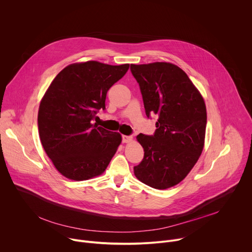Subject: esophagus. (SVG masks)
I'll return each instance as SVG.
<instances>
[{
  "label": "esophagus",
  "mask_w": 252,
  "mask_h": 252,
  "mask_svg": "<svg viewBox=\"0 0 252 252\" xmlns=\"http://www.w3.org/2000/svg\"><path fill=\"white\" fill-rule=\"evenodd\" d=\"M130 141H132V136H130V135H123V142L128 143Z\"/></svg>",
  "instance_id": "34e87169"
}]
</instances>
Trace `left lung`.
I'll return each mask as SVG.
<instances>
[{
    "mask_svg": "<svg viewBox=\"0 0 252 252\" xmlns=\"http://www.w3.org/2000/svg\"><path fill=\"white\" fill-rule=\"evenodd\" d=\"M130 70L139 85L147 116L158 117L154 135L136 136L145 157L133 172L145 185L166 189L186 178L202 153L205 102L188 75L171 63H131Z\"/></svg>",
    "mask_w": 252,
    "mask_h": 252,
    "instance_id": "8db88e82",
    "label": "left lung"
}]
</instances>
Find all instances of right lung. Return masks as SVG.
Here are the masks:
<instances>
[{"mask_svg": "<svg viewBox=\"0 0 252 252\" xmlns=\"http://www.w3.org/2000/svg\"><path fill=\"white\" fill-rule=\"evenodd\" d=\"M128 67L96 61L70 63L46 91L39 107V134L46 154L64 177L81 182L98 176L117 153L121 133L92 122L98 110H105L107 91Z\"/></svg>", "mask_w": 252, "mask_h": 252, "instance_id": "add662e5", "label": "right lung"}]
</instances>
